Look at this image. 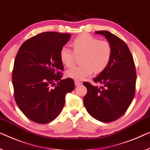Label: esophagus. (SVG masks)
Instances as JSON below:
<instances>
[{"mask_svg": "<svg viewBox=\"0 0 150 150\" xmlns=\"http://www.w3.org/2000/svg\"><path fill=\"white\" fill-rule=\"evenodd\" d=\"M75 84L76 86H80V85H81L82 82L80 81H77V80H75Z\"/></svg>", "mask_w": 150, "mask_h": 150, "instance_id": "obj_1", "label": "esophagus"}]
</instances>
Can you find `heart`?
Segmentation results:
<instances>
[{
    "mask_svg": "<svg viewBox=\"0 0 150 150\" xmlns=\"http://www.w3.org/2000/svg\"><path fill=\"white\" fill-rule=\"evenodd\" d=\"M73 52L70 49L63 47L60 51L62 63L71 67L75 63V57H80V66L73 67L67 71L68 77L80 81L93 71L102 72L110 63L112 56V48L108 42L100 40L88 33L78 35L71 42Z\"/></svg>",
    "mask_w": 150,
    "mask_h": 150,
    "instance_id": "1",
    "label": "heart"
}]
</instances>
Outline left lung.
<instances>
[{
  "mask_svg": "<svg viewBox=\"0 0 150 150\" xmlns=\"http://www.w3.org/2000/svg\"><path fill=\"white\" fill-rule=\"evenodd\" d=\"M105 36L112 48V56L108 67L93 79V86L83 82L88 91L83 98L88 112L104 122L115 121L126 112L135 93L137 75L133 56L127 44L108 31H97Z\"/></svg>",
  "mask_w": 150,
  "mask_h": 150,
  "instance_id": "obj_1",
  "label": "left lung"
}]
</instances>
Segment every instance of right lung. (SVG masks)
<instances>
[{
  "mask_svg": "<svg viewBox=\"0 0 150 150\" xmlns=\"http://www.w3.org/2000/svg\"><path fill=\"white\" fill-rule=\"evenodd\" d=\"M70 38V33L43 32L27 40L18 50L12 74L15 100L24 115L36 123L55 119L66 94L75 88L73 79H61L60 51Z\"/></svg>",
  "mask_w": 150,
  "mask_h": 150,
  "instance_id": "add662e5",
  "label": "right lung"
}]
</instances>
